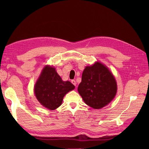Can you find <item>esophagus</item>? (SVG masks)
<instances>
[{
    "instance_id": "esophagus-1",
    "label": "esophagus",
    "mask_w": 149,
    "mask_h": 149,
    "mask_svg": "<svg viewBox=\"0 0 149 149\" xmlns=\"http://www.w3.org/2000/svg\"><path fill=\"white\" fill-rule=\"evenodd\" d=\"M71 83H72V84H73V85L76 86V81H75V80H74V79H73V80H71Z\"/></svg>"
}]
</instances>
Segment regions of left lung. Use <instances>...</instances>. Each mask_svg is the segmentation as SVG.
I'll return each mask as SVG.
<instances>
[{"label":"left lung","instance_id":"8db88e82","mask_svg":"<svg viewBox=\"0 0 149 149\" xmlns=\"http://www.w3.org/2000/svg\"><path fill=\"white\" fill-rule=\"evenodd\" d=\"M78 91L87 105L98 109L113 100L117 92V84L107 68L96 62L85 68Z\"/></svg>","mask_w":149,"mask_h":149}]
</instances>
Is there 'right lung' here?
<instances>
[{
	"label": "right lung",
	"mask_w": 149,
	"mask_h": 149,
	"mask_svg": "<svg viewBox=\"0 0 149 149\" xmlns=\"http://www.w3.org/2000/svg\"><path fill=\"white\" fill-rule=\"evenodd\" d=\"M74 89V86L68 81H63L54 68L47 66L35 84L34 91L42 106L54 110L61 106L65 94Z\"/></svg>",
	"instance_id": "add662e5"
}]
</instances>
